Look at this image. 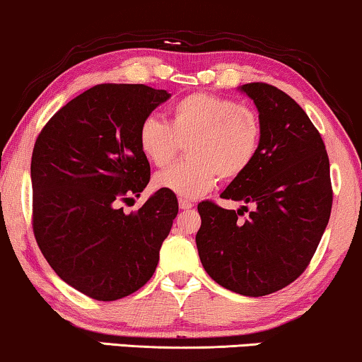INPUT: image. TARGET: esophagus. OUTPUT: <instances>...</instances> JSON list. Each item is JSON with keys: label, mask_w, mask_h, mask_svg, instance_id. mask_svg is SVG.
<instances>
[{"label": "esophagus", "mask_w": 362, "mask_h": 362, "mask_svg": "<svg viewBox=\"0 0 362 362\" xmlns=\"http://www.w3.org/2000/svg\"><path fill=\"white\" fill-rule=\"evenodd\" d=\"M178 207H180L182 210H189V209H192V207H194V204H192V202H190V200L180 199V200H178Z\"/></svg>", "instance_id": "esophagus-1"}]
</instances>
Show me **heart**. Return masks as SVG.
Here are the masks:
<instances>
[{"label":"heart","instance_id":"1","mask_svg":"<svg viewBox=\"0 0 362 362\" xmlns=\"http://www.w3.org/2000/svg\"><path fill=\"white\" fill-rule=\"evenodd\" d=\"M259 115L247 105L210 93H192L168 110V122L147 117L139 127V148L155 167L172 163L187 144V162L158 172L157 189L195 199L222 180H235L252 165L260 147Z\"/></svg>","mask_w":362,"mask_h":362}]
</instances>
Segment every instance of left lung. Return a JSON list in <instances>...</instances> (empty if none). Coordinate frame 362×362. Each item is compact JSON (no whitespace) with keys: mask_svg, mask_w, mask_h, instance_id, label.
Returning <instances> with one entry per match:
<instances>
[{"mask_svg":"<svg viewBox=\"0 0 362 362\" xmlns=\"http://www.w3.org/2000/svg\"><path fill=\"white\" fill-rule=\"evenodd\" d=\"M254 100L262 136L257 157L222 192L242 209L199 204L195 235L200 262L215 282L237 294L281 291L308 267L332 207L329 157L317 128L282 90L267 83L240 86Z\"/></svg>","mask_w":362,"mask_h":362,"instance_id":"left-lung-1","label":"left lung"}]
</instances>
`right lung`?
<instances>
[{"label": "right lung", "instance_id": "obj_1", "mask_svg": "<svg viewBox=\"0 0 362 362\" xmlns=\"http://www.w3.org/2000/svg\"><path fill=\"white\" fill-rule=\"evenodd\" d=\"M168 98L147 85H97L59 108L35 141V239L59 279L91 299L145 286L178 214L177 197L162 189L136 212L122 207L150 182L140 123Z\"/></svg>", "mask_w": 362, "mask_h": 362}]
</instances>
